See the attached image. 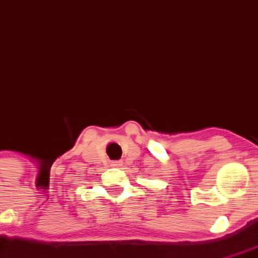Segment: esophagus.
I'll return each mask as SVG.
<instances>
[{"label": "esophagus", "instance_id": "1", "mask_svg": "<svg viewBox=\"0 0 258 258\" xmlns=\"http://www.w3.org/2000/svg\"><path fill=\"white\" fill-rule=\"evenodd\" d=\"M118 165H119V162H114V163H112V166H118Z\"/></svg>", "mask_w": 258, "mask_h": 258}]
</instances>
